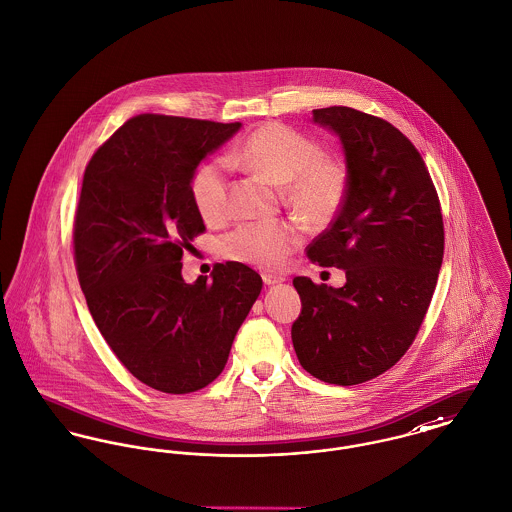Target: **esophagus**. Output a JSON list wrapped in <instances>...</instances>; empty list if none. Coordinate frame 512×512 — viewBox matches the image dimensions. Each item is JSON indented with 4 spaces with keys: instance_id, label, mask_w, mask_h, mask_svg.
Segmentation results:
<instances>
[{
    "instance_id": "esophagus-1",
    "label": "esophagus",
    "mask_w": 512,
    "mask_h": 512,
    "mask_svg": "<svg viewBox=\"0 0 512 512\" xmlns=\"http://www.w3.org/2000/svg\"><path fill=\"white\" fill-rule=\"evenodd\" d=\"M262 279H264V283H266L268 287H270V285H277V283H283L281 277H275V275H270V273H264Z\"/></svg>"
}]
</instances>
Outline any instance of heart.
<instances>
[{
    "label": "heart",
    "mask_w": 512,
    "mask_h": 512,
    "mask_svg": "<svg viewBox=\"0 0 512 512\" xmlns=\"http://www.w3.org/2000/svg\"><path fill=\"white\" fill-rule=\"evenodd\" d=\"M225 159H209L190 178V196L205 223L229 215V165L262 174L283 188L287 205L308 223H328L340 209L347 192V171L340 161L326 159L320 143L285 126L268 124L256 130ZM301 242L291 223H242L223 239L227 256L264 270L283 266L289 252Z\"/></svg>",
    "instance_id": "heart-1"
}]
</instances>
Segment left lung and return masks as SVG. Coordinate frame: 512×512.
Returning a JSON list of instances; mask_svg holds the SVG:
<instances>
[{
    "instance_id": "left-lung-1",
    "label": "left lung",
    "mask_w": 512,
    "mask_h": 512,
    "mask_svg": "<svg viewBox=\"0 0 512 512\" xmlns=\"http://www.w3.org/2000/svg\"><path fill=\"white\" fill-rule=\"evenodd\" d=\"M340 139L347 192L308 258L345 272L343 287L295 277L301 314L291 338L303 369L328 384L367 382L408 351L443 264L441 205L413 143L349 106L312 110Z\"/></svg>"
}]
</instances>
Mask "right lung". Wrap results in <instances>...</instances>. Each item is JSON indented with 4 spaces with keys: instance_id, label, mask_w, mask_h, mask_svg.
I'll use <instances>...</instances> for the list:
<instances>
[{
    "instance_id": "obj_1",
    "label": "right lung",
    "mask_w": 512,
    "mask_h": 512,
    "mask_svg": "<svg viewBox=\"0 0 512 512\" xmlns=\"http://www.w3.org/2000/svg\"><path fill=\"white\" fill-rule=\"evenodd\" d=\"M176 116L128 120L89 161L75 213V266L89 312L143 384L188 394L213 382L262 291L239 262L186 283L184 248L204 231L192 172L240 130Z\"/></svg>"
}]
</instances>
